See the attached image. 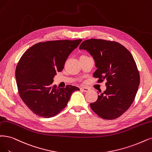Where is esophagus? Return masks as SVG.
<instances>
[{
  "instance_id": "esophagus-1",
  "label": "esophagus",
  "mask_w": 152,
  "mask_h": 152,
  "mask_svg": "<svg viewBox=\"0 0 152 152\" xmlns=\"http://www.w3.org/2000/svg\"><path fill=\"white\" fill-rule=\"evenodd\" d=\"M81 90H83V91H85V92H88V91H89V89H89V88H87V87H81Z\"/></svg>"
}]
</instances>
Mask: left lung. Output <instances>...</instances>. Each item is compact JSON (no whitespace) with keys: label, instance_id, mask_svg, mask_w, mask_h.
Segmentation results:
<instances>
[{"label":"left lung","instance_id":"obj_1","mask_svg":"<svg viewBox=\"0 0 152 152\" xmlns=\"http://www.w3.org/2000/svg\"><path fill=\"white\" fill-rule=\"evenodd\" d=\"M80 49L86 50L93 56L97 67L93 76L99 78L98 83L107 81L106 89L90 104L91 108L103 119L120 117L133 103L140 85L133 56L121 44L103 39L86 40Z\"/></svg>","mask_w":152,"mask_h":152}]
</instances>
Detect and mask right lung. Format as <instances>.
Wrapping results in <instances>:
<instances>
[{"mask_svg":"<svg viewBox=\"0 0 152 152\" xmlns=\"http://www.w3.org/2000/svg\"><path fill=\"white\" fill-rule=\"evenodd\" d=\"M82 41L57 40L33 45L22 56L15 69L19 96L34 113L50 118L59 113L67 104L72 93L79 88L52 84L56 72L64 69L69 55Z\"/></svg>","mask_w":152,"mask_h":152,"instance_id":"right-lung-1","label":"right lung"}]
</instances>
